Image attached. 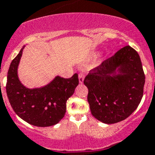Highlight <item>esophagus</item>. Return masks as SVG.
<instances>
[{"instance_id": "obj_1", "label": "esophagus", "mask_w": 155, "mask_h": 155, "mask_svg": "<svg viewBox=\"0 0 155 155\" xmlns=\"http://www.w3.org/2000/svg\"><path fill=\"white\" fill-rule=\"evenodd\" d=\"M78 78H79V83L80 84H82L84 82V79H85V74L83 73H81L78 75Z\"/></svg>"}]
</instances>
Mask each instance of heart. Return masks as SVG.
Wrapping results in <instances>:
<instances>
[{
    "label": "heart",
    "instance_id": "1",
    "mask_svg": "<svg viewBox=\"0 0 155 155\" xmlns=\"http://www.w3.org/2000/svg\"><path fill=\"white\" fill-rule=\"evenodd\" d=\"M98 54H99V52H95V53L93 54V57H94V58L97 57Z\"/></svg>",
    "mask_w": 155,
    "mask_h": 155
}]
</instances>
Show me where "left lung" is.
<instances>
[{"instance_id": "1", "label": "left lung", "mask_w": 155, "mask_h": 155, "mask_svg": "<svg viewBox=\"0 0 155 155\" xmlns=\"http://www.w3.org/2000/svg\"><path fill=\"white\" fill-rule=\"evenodd\" d=\"M84 84L89 89L91 113L107 124L127 119L139 106L145 84L141 60L130 46L89 71Z\"/></svg>"}]
</instances>
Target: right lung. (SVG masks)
Returning <instances> with one entry per match:
<instances>
[{
	"label": "right lung",
	"instance_id": "right-lung-1",
	"mask_svg": "<svg viewBox=\"0 0 155 155\" xmlns=\"http://www.w3.org/2000/svg\"><path fill=\"white\" fill-rule=\"evenodd\" d=\"M25 46L10 64L7 76L6 93L12 108L19 117L33 126L50 127L64 117L66 101L78 85V75L70 78L56 76L47 85L29 89L18 77V66Z\"/></svg>",
	"mask_w": 155,
	"mask_h": 155
}]
</instances>
